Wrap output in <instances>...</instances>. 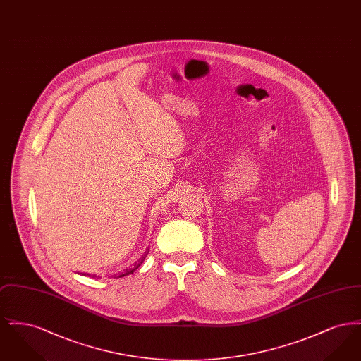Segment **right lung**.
<instances>
[{
  "label": "right lung",
  "instance_id": "right-lung-1",
  "mask_svg": "<svg viewBox=\"0 0 361 361\" xmlns=\"http://www.w3.org/2000/svg\"><path fill=\"white\" fill-rule=\"evenodd\" d=\"M146 256H147V252H146V253H145V255H143L142 257L137 259V262H135V265H134V268H130V269H124V271H123L121 274H119V275H118V277H123V276H127L130 275V274H134V272L137 271V268L140 267V264H142V262L145 261V257H146ZM93 277H94V275H93ZM114 277H115V276H114Z\"/></svg>",
  "mask_w": 361,
  "mask_h": 361
}]
</instances>
